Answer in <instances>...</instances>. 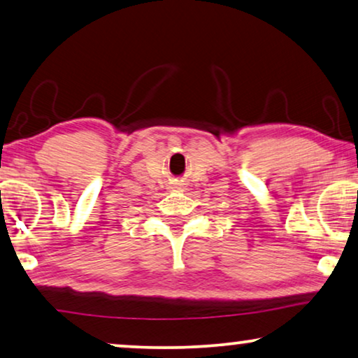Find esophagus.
Listing matches in <instances>:
<instances>
[{
  "label": "esophagus",
  "mask_w": 358,
  "mask_h": 358,
  "mask_svg": "<svg viewBox=\"0 0 358 358\" xmlns=\"http://www.w3.org/2000/svg\"><path fill=\"white\" fill-rule=\"evenodd\" d=\"M172 189H173V191H177V189H180V183H178V185H175V186H172Z\"/></svg>",
  "instance_id": "1"
}]
</instances>
